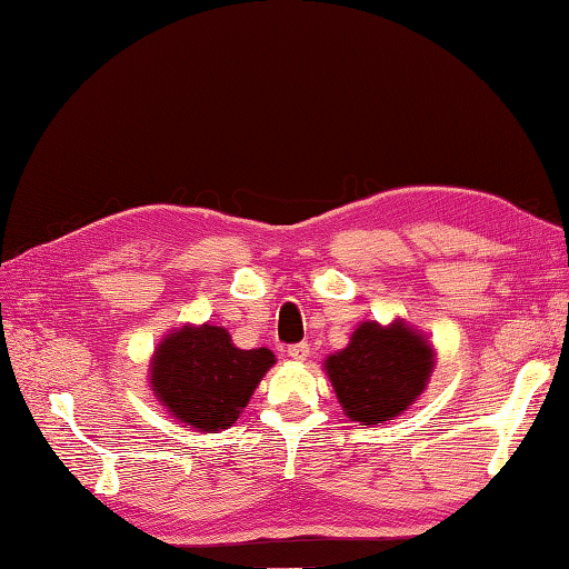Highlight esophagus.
<instances>
[{"instance_id": "1", "label": "esophagus", "mask_w": 569, "mask_h": 569, "mask_svg": "<svg viewBox=\"0 0 569 569\" xmlns=\"http://www.w3.org/2000/svg\"><path fill=\"white\" fill-rule=\"evenodd\" d=\"M287 353H289V357H292L295 361H305V359L309 357V345H307V341H299V345L289 347Z\"/></svg>"}]
</instances>
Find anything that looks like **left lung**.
Segmentation results:
<instances>
[{
    "label": "left lung",
    "mask_w": 569,
    "mask_h": 569,
    "mask_svg": "<svg viewBox=\"0 0 569 569\" xmlns=\"http://www.w3.org/2000/svg\"><path fill=\"white\" fill-rule=\"evenodd\" d=\"M436 363L433 347L406 321H363L347 349L329 353L327 377L341 409L359 426L393 421L421 396Z\"/></svg>",
    "instance_id": "1"
}]
</instances>
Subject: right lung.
Instances as JSON below:
<instances>
[{
	"label": "right lung",
	"mask_w": 569,
	"mask_h": 569,
	"mask_svg": "<svg viewBox=\"0 0 569 569\" xmlns=\"http://www.w3.org/2000/svg\"><path fill=\"white\" fill-rule=\"evenodd\" d=\"M274 363L270 349H238L228 329L186 325L160 341L151 386L170 416L196 431L230 428Z\"/></svg>",
	"instance_id": "1"
}]
</instances>
